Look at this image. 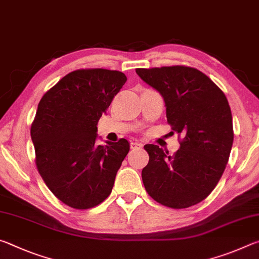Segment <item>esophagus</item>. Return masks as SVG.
<instances>
[{
  "instance_id": "34e87169",
  "label": "esophagus",
  "mask_w": 259,
  "mask_h": 259,
  "mask_svg": "<svg viewBox=\"0 0 259 259\" xmlns=\"http://www.w3.org/2000/svg\"><path fill=\"white\" fill-rule=\"evenodd\" d=\"M130 148L131 150H140V148H143L142 144H139L137 142H131L130 143Z\"/></svg>"
}]
</instances>
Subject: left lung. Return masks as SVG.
I'll list each match as a JSON object with an SVG mask.
<instances>
[{
  "label": "left lung",
  "mask_w": 259,
  "mask_h": 259,
  "mask_svg": "<svg viewBox=\"0 0 259 259\" xmlns=\"http://www.w3.org/2000/svg\"><path fill=\"white\" fill-rule=\"evenodd\" d=\"M136 73L161 94L168 123L184 137L172 155L153 144L144 146L150 155L142 171L144 186L165 207L183 209L199 203L216 187L233 145L226 96L192 67L137 68Z\"/></svg>",
  "instance_id": "1"
}]
</instances>
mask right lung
<instances>
[{
    "mask_svg": "<svg viewBox=\"0 0 259 259\" xmlns=\"http://www.w3.org/2000/svg\"><path fill=\"white\" fill-rule=\"evenodd\" d=\"M126 76L94 68L67 74L45 94L30 128L36 166L61 202L75 209L98 205L111 194L130 145H98L97 123Z\"/></svg>",
    "mask_w": 259,
    "mask_h": 259,
    "instance_id": "obj_1",
    "label": "right lung"
}]
</instances>
